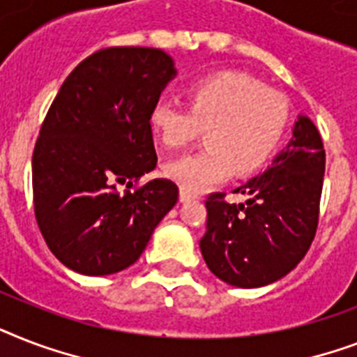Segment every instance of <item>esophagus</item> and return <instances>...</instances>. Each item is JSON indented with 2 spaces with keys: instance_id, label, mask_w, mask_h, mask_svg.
<instances>
[{
  "instance_id": "esophagus-1",
  "label": "esophagus",
  "mask_w": 357,
  "mask_h": 357,
  "mask_svg": "<svg viewBox=\"0 0 357 357\" xmlns=\"http://www.w3.org/2000/svg\"><path fill=\"white\" fill-rule=\"evenodd\" d=\"M196 195H192V192H189V190L185 189H179V202H190L195 200Z\"/></svg>"
}]
</instances>
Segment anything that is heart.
<instances>
[{"instance_id": "heart-1", "label": "heart", "mask_w": 357, "mask_h": 357, "mask_svg": "<svg viewBox=\"0 0 357 357\" xmlns=\"http://www.w3.org/2000/svg\"><path fill=\"white\" fill-rule=\"evenodd\" d=\"M291 111L287 98L261 81L222 72L195 81L189 107L159 98L148 122L165 148L178 150L207 129V148L165 165V174L181 189L198 195L234 174L255 172L282 144Z\"/></svg>"}]
</instances>
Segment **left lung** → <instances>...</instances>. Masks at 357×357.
Segmentation results:
<instances>
[{"label": "left lung", "instance_id": "obj_1", "mask_svg": "<svg viewBox=\"0 0 357 357\" xmlns=\"http://www.w3.org/2000/svg\"><path fill=\"white\" fill-rule=\"evenodd\" d=\"M326 153L307 116L294 122L293 139L265 172L234 190L207 196V231L200 250L209 271L235 287H263L287 276L307 254L317 224Z\"/></svg>", "mask_w": 357, "mask_h": 357}]
</instances>
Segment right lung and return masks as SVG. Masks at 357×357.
I'll return each mask as SVG.
<instances>
[{
  "instance_id": "obj_1",
  "label": "right lung",
  "mask_w": 357,
  "mask_h": 357,
  "mask_svg": "<svg viewBox=\"0 0 357 357\" xmlns=\"http://www.w3.org/2000/svg\"><path fill=\"white\" fill-rule=\"evenodd\" d=\"M157 47H105L81 61L61 86L33 151V202L47 248L85 276L133 265L178 202V185L151 179L157 165L148 114L174 79Z\"/></svg>"
}]
</instances>
